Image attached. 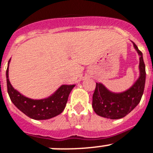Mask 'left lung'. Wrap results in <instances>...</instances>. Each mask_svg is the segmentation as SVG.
<instances>
[{"label":"left lung","instance_id":"8db88e82","mask_svg":"<svg viewBox=\"0 0 153 153\" xmlns=\"http://www.w3.org/2000/svg\"><path fill=\"white\" fill-rule=\"evenodd\" d=\"M134 46L140 57V75L134 86L121 93H113L108 90L102 83L96 82L92 96L94 111L101 117L119 119L125 117L140 103L143 94L146 81V68L143 54L134 42Z\"/></svg>","mask_w":153,"mask_h":153}]
</instances>
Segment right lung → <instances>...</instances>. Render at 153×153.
Returning <instances> with one entry per match:
<instances>
[{"label": "right lung", "instance_id": "obj_1", "mask_svg": "<svg viewBox=\"0 0 153 153\" xmlns=\"http://www.w3.org/2000/svg\"><path fill=\"white\" fill-rule=\"evenodd\" d=\"M8 67L6 72L8 94L13 103L22 113L35 120H46L58 115L64 111L75 85H63L48 99L34 100L23 96L11 86L8 78Z\"/></svg>", "mask_w": 153, "mask_h": 153}]
</instances>
